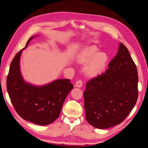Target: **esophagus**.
Wrapping results in <instances>:
<instances>
[{"mask_svg": "<svg viewBox=\"0 0 148 148\" xmlns=\"http://www.w3.org/2000/svg\"><path fill=\"white\" fill-rule=\"evenodd\" d=\"M75 86L76 87H79L81 88L82 86V81L81 80H78L77 81L76 84H75Z\"/></svg>", "mask_w": 148, "mask_h": 148, "instance_id": "esophagus-1", "label": "esophagus"}]
</instances>
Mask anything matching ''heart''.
Listing matches in <instances>:
<instances>
[{
	"instance_id": "obj_1",
	"label": "heart",
	"mask_w": 148,
	"mask_h": 148,
	"mask_svg": "<svg viewBox=\"0 0 148 148\" xmlns=\"http://www.w3.org/2000/svg\"><path fill=\"white\" fill-rule=\"evenodd\" d=\"M76 61L81 65H85L84 72L87 77L94 78L100 76L107 67L108 57L106 53L98 52L95 46H90L78 54Z\"/></svg>"
}]
</instances>
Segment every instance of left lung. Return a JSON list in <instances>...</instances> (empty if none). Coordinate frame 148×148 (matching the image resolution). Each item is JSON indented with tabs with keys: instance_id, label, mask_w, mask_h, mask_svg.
I'll return each mask as SVG.
<instances>
[{
	"instance_id": "8db88e82",
	"label": "left lung",
	"mask_w": 148,
	"mask_h": 148,
	"mask_svg": "<svg viewBox=\"0 0 148 148\" xmlns=\"http://www.w3.org/2000/svg\"><path fill=\"white\" fill-rule=\"evenodd\" d=\"M138 80L135 63L121 43L108 69L86 84L84 97L87 121L99 129L122 123L137 102Z\"/></svg>"
}]
</instances>
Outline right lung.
I'll list each match as a JSON object with an SVG mask.
<instances>
[{"mask_svg": "<svg viewBox=\"0 0 148 148\" xmlns=\"http://www.w3.org/2000/svg\"><path fill=\"white\" fill-rule=\"evenodd\" d=\"M20 50L13 58L6 79L7 91L17 113L24 120L38 125H47L57 119L66 98L73 88L68 79H57L42 86L26 82L20 72Z\"/></svg>", "mask_w": 148, "mask_h": 148, "instance_id": "add662e5", "label": "right lung"}]
</instances>
